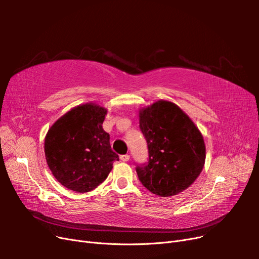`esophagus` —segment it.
I'll use <instances>...</instances> for the list:
<instances>
[{"label":"esophagus","instance_id":"esophagus-1","mask_svg":"<svg viewBox=\"0 0 259 259\" xmlns=\"http://www.w3.org/2000/svg\"><path fill=\"white\" fill-rule=\"evenodd\" d=\"M120 159H121V161H123V162H127V161L130 160V155H128V154H123V155L120 156Z\"/></svg>","mask_w":259,"mask_h":259}]
</instances>
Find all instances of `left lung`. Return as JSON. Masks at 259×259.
Masks as SVG:
<instances>
[{"label": "left lung", "instance_id": "obj_1", "mask_svg": "<svg viewBox=\"0 0 259 259\" xmlns=\"http://www.w3.org/2000/svg\"><path fill=\"white\" fill-rule=\"evenodd\" d=\"M139 127L147 140L149 161L136 167L147 189L173 197L189 188L205 163V144L199 128L176 104L158 100L139 110Z\"/></svg>", "mask_w": 259, "mask_h": 259}]
</instances>
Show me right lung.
<instances>
[{"mask_svg": "<svg viewBox=\"0 0 259 259\" xmlns=\"http://www.w3.org/2000/svg\"><path fill=\"white\" fill-rule=\"evenodd\" d=\"M107 109L95 103L72 108L50 127L44 152L52 174L75 192L95 189L108 177L119 155L103 128Z\"/></svg>", "mask_w": 259, "mask_h": 259, "instance_id": "obj_1", "label": "right lung"}]
</instances>
